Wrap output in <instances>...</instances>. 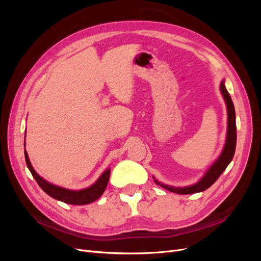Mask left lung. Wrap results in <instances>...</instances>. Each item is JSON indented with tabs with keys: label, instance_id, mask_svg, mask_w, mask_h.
Returning <instances> with one entry per match:
<instances>
[{
	"label": "left lung",
	"instance_id": "obj_1",
	"mask_svg": "<svg viewBox=\"0 0 261 261\" xmlns=\"http://www.w3.org/2000/svg\"><path fill=\"white\" fill-rule=\"evenodd\" d=\"M221 92L223 97L226 102L227 107V135H226V143L224 146L223 151L215 162L214 165L210 168V170L206 172L202 180L198 182L197 184L193 186H188V187H171L168 185H164L156 180L154 182L162 186L163 188H165L171 193L175 194H180V195H189V194H195V193H200V191H203L205 189H207L211 187L217 180L218 177L221 175V173L225 170L230 161L232 160V156L235 154V149H236V141H237V132H236V115H235V108L234 103L231 101L230 96L224 86V81L221 82L220 86Z\"/></svg>",
	"mask_w": 261,
	"mask_h": 261
}]
</instances>
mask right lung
I'll list each match as a JSON object with an SVG mask.
<instances>
[{"mask_svg": "<svg viewBox=\"0 0 261 261\" xmlns=\"http://www.w3.org/2000/svg\"><path fill=\"white\" fill-rule=\"evenodd\" d=\"M24 155H25V161H26V165L29 167L30 171L32 172L33 176L35 177V180L37 181V183L39 184V186L42 188V190L44 193H46L48 196H50L51 198L62 201L64 203L67 204H73V205H85V204H89L95 200H97L102 194L103 191L108 185L109 179H110V172L111 170L107 169L99 179L97 180L95 184H93L92 186L82 189V190H68V189H64L62 187L59 186H55L51 185L50 183L46 182L45 180H43L33 168L32 164L30 162L29 155H27L26 150L24 151Z\"/></svg>", "mask_w": 261, "mask_h": 261, "instance_id": "right-lung-1", "label": "right lung"}]
</instances>
